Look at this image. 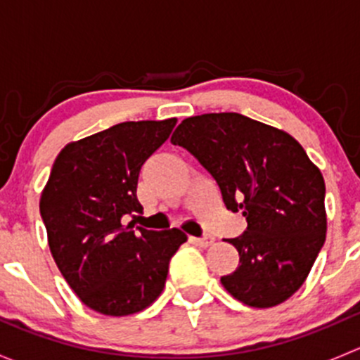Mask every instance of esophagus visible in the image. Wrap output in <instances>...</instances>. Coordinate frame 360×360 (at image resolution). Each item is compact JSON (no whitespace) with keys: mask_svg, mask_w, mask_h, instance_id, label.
I'll list each match as a JSON object with an SVG mask.
<instances>
[{"mask_svg":"<svg viewBox=\"0 0 360 360\" xmlns=\"http://www.w3.org/2000/svg\"><path fill=\"white\" fill-rule=\"evenodd\" d=\"M190 240L193 242V244H197L198 248H209V245H212L214 237L212 235H203V237H191Z\"/></svg>","mask_w":360,"mask_h":360,"instance_id":"obj_1","label":"esophagus"}]
</instances>
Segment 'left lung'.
I'll return each mask as SVG.
<instances>
[{
  "instance_id": "obj_1",
  "label": "left lung",
  "mask_w": 360,
  "mask_h": 360,
  "mask_svg": "<svg viewBox=\"0 0 360 360\" xmlns=\"http://www.w3.org/2000/svg\"><path fill=\"white\" fill-rule=\"evenodd\" d=\"M170 143L190 151L216 179L226 209L248 219V230L228 240L240 261L221 277L224 289L254 308L289 300L307 281L328 230L324 177L303 146L238 112L183 120Z\"/></svg>"
}]
</instances>
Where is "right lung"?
I'll return each mask as SVG.
<instances>
[{
    "mask_svg": "<svg viewBox=\"0 0 360 360\" xmlns=\"http://www.w3.org/2000/svg\"><path fill=\"white\" fill-rule=\"evenodd\" d=\"M176 118L123 122L69 143L53 162L39 212L50 252L69 288L92 310L137 314L165 288L169 261L188 240L123 224L143 212L137 179L143 163L169 139Z\"/></svg>",
    "mask_w": 360,
    "mask_h": 360,
    "instance_id": "right-lung-1",
    "label": "right lung"
}]
</instances>
